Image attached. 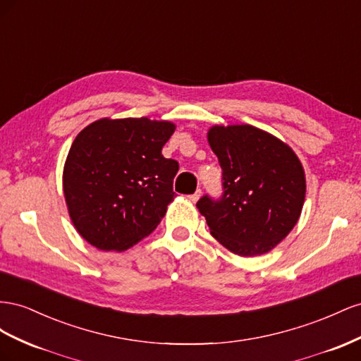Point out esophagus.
Here are the masks:
<instances>
[{"mask_svg": "<svg viewBox=\"0 0 361 361\" xmlns=\"http://www.w3.org/2000/svg\"><path fill=\"white\" fill-rule=\"evenodd\" d=\"M200 197H201V189H198L197 192H195V193H192V195H190V197H189V200H190L192 202H197V201L200 200Z\"/></svg>", "mask_w": 361, "mask_h": 361, "instance_id": "esophagus-1", "label": "esophagus"}]
</instances>
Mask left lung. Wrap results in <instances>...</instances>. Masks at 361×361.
I'll return each mask as SVG.
<instances>
[{"label": "left lung", "mask_w": 361, "mask_h": 361, "mask_svg": "<svg viewBox=\"0 0 361 361\" xmlns=\"http://www.w3.org/2000/svg\"><path fill=\"white\" fill-rule=\"evenodd\" d=\"M210 148L222 168L224 193L197 207L213 238L240 257L274 250L300 219L305 173L295 151L271 133L248 126H214Z\"/></svg>", "instance_id": "left-lung-1"}]
</instances>
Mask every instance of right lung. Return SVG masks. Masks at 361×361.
<instances>
[{
  "instance_id": "add662e5",
  "label": "right lung",
  "mask_w": 361,
  "mask_h": 361,
  "mask_svg": "<svg viewBox=\"0 0 361 361\" xmlns=\"http://www.w3.org/2000/svg\"><path fill=\"white\" fill-rule=\"evenodd\" d=\"M169 121L102 118L81 130L63 168L69 218L101 251H126L151 234L173 200L178 161L161 148Z\"/></svg>"
}]
</instances>
